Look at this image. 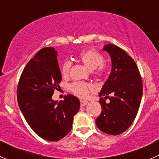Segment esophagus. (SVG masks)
Listing matches in <instances>:
<instances>
[{
  "mask_svg": "<svg viewBox=\"0 0 159 159\" xmlns=\"http://www.w3.org/2000/svg\"><path fill=\"white\" fill-rule=\"evenodd\" d=\"M89 103V102L88 101H85V100H81V106H85L87 104Z\"/></svg>",
  "mask_w": 159,
  "mask_h": 159,
  "instance_id": "1",
  "label": "esophagus"
}]
</instances>
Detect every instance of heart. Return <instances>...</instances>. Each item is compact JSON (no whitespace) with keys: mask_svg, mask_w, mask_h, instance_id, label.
<instances>
[{"mask_svg":"<svg viewBox=\"0 0 159 159\" xmlns=\"http://www.w3.org/2000/svg\"><path fill=\"white\" fill-rule=\"evenodd\" d=\"M78 58L90 70H94V75L96 77H102L105 73L106 66L104 61V57L102 54L94 50H85L78 54ZM71 64L69 61H65L61 66V72L63 76H67L69 74ZM70 89L74 94L81 98L89 95L92 86L83 82H75L70 84Z\"/></svg>","mask_w":159,"mask_h":159,"instance_id":"b5f03b06","label":"heart"}]
</instances>
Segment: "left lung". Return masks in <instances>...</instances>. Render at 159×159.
<instances>
[{
    "label": "left lung",
    "instance_id": "left-lung-1",
    "mask_svg": "<svg viewBox=\"0 0 159 159\" xmlns=\"http://www.w3.org/2000/svg\"><path fill=\"white\" fill-rule=\"evenodd\" d=\"M109 54L111 71L99 93L102 98V113L96 118L98 128L103 132L117 135L132 124L139 111L142 97V81L134 61L127 53L114 44L104 46Z\"/></svg>",
    "mask_w": 159,
    "mask_h": 159
}]
</instances>
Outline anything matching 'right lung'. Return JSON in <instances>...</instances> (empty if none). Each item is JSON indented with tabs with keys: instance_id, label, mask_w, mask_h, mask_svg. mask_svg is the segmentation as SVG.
Returning a JSON list of instances; mask_svg holds the SVG:
<instances>
[{
	"instance_id": "obj_1",
	"label": "right lung",
	"mask_w": 159,
	"mask_h": 159,
	"mask_svg": "<svg viewBox=\"0 0 159 159\" xmlns=\"http://www.w3.org/2000/svg\"><path fill=\"white\" fill-rule=\"evenodd\" d=\"M57 57L54 48L40 50L27 64L17 90L19 108L28 124L38 136L51 142L69 133L80 108L79 99L72 94L60 102L52 99L61 80Z\"/></svg>"
}]
</instances>
